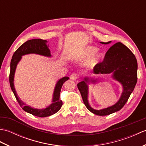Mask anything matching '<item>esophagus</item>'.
Masks as SVG:
<instances>
[{
	"instance_id": "34e87169",
	"label": "esophagus",
	"mask_w": 146,
	"mask_h": 146,
	"mask_svg": "<svg viewBox=\"0 0 146 146\" xmlns=\"http://www.w3.org/2000/svg\"><path fill=\"white\" fill-rule=\"evenodd\" d=\"M78 78V75H77L76 73H75L71 74L70 76V79L73 80H76Z\"/></svg>"
}]
</instances>
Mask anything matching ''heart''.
<instances>
[{"label":"heart","instance_id":"b5f03b06","mask_svg":"<svg viewBox=\"0 0 146 146\" xmlns=\"http://www.w3.org/2000/svg\"><path fill=\"white\" fill-rule=\"evenodd\" d=\"M97 48L94 47V46H88V47L85 48L83 51L80 52L78 55L76 56V58L78 60H84V59L88 58L90 57L92 55L94 54L95 52L97 51ZM102 58V53L100 52H98L96 54H95L91 59L90 61V65L91 66H95L96 64L98 63V61Z\"/></svg>","mask_w":146,"mask_h":146}]
</instances>
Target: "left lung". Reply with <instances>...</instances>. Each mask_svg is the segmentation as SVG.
<instances>
[{"label":"left lung","mask_w":146,"mask_h":146,"mask_svg":"<svg viewBox=\"0 0 146 146\" xmlns=\"http://www.w3.org/2000/svg\"><path fill=\"white\" fill-rule=\"evenodd\" d=\"M110 42L111 41L100 42L104 44H109ZM93 73L96 75L112 73V78L122 84L123 92L119 100L112 106L101 110L94 109L88 103L87 83L90 82L95 83L97 79L85 77L83 81L77 84V86L86 107L93 113L100 116L108 115L120 110L127 102L137 83V62L134 54L122 43L117 42L107 51L103 61L95 65Z\"/></svg>","instance_id":"8db88e82"}]
</instances>
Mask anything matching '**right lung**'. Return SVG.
<instances>
[{
  "label": "right lung",
  "mask_w": 146,
  "mask_h": 146,
  "mask_svg": "<svg viewBox=\"0 0 146 146\" xmlns=\"http://www.w3.org/2000/svg\"><path fill=\"white\" fill-rule=\"evenodd\" d=\"M47 43L48 41L46 40H43L41 39H35L27 41L15 51L11 61L9 82H10L11 88L12 89V91L14 93L15 98H16L21 108L24 111L33 115L39 117H49L56 113L57 111L60 110L62 105H63V102L60 99L61 89L63 83L70 78L68 76H64L58 80L56 84L54 90L52 100V103L49 106L45 108H42V109L34 108L26 105L23 101L21 100L20 98L17 96L16 91H15L14 88V78L15 69H16L18 63L21 60L22 56L28 54H38L39 55L44 56H51L50 50L48 48V45L47 44Z\"/></svg>",
  "instance_id": "1"
}]
</instances>
